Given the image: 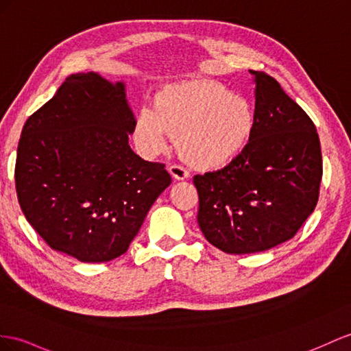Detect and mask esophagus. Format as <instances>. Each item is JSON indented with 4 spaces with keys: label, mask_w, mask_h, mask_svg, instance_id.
<instances>
[{
    "label": "esophagus",
    "mask_w": 351,
    "mask_h": 351,
    "mask_svg": "<svg viewBox=\"0 0 351 351\" xmlns=\"http://www.w3.org/2000/svg\"><path fill=\"white\" fill-rule=\"evenodd\" d=\"M169 173L172 175L175 179H178V181H182V179H186L188 176H190L188 170L184 169L182 166H179V165L169 166Z\"/></svg>",
    "instance_id": "obj_1"
}]
</instances>
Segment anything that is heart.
<instances>
[{
    "label": "heart",
    "instance_id": "1",
    "mask_svg": "<svg viewBox=\"0 0 351 351\" xmlns=\"http://www.w3.org/2000/svg\"><path fill=\"white\" fill-rule=\"evenodd\" d=\"M255 132L247 99L213 82H191L161 90L156 108L143 106L134 120V141L147 156L165 152L178 138L179 154L195 169L215 170L243 154Z\"/></svg>",
    "mask_w": 351,
    "mask_h": 351
}]
</instances>
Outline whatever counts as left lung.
<instances>
[{"label": "left lung", "instance_id": "1", "mask_svg": "<svg viewBox=\"0 0 351 351\" xmlns=\"http://www.w3.org/2000/svg\"><path fill=\"white\" fill-rule=\"evenodd\" d=\"M255 132L243 154L215 172L195 175L206 240L241 255L292 239L316 208L322 151L316 125L277 80L250 71Z\"/></svg>", "mask_w": 351, "mask_h": 351}]
</instances>
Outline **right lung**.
I'll return each mask as SVG.
<instances>
[{"mask_svg": "<svg viewBox=\"0 0 351 351\" xmlns=\"http://www.w3.org/2000/svg\"><path fill=\"white\" fill-rule=\"evenodd\" d=\"M134 115L121 82L69 75L26 120L17 147V200L58 252L106 263L129 249L151 206L172 182L165 165L129 145Z\"/></svg>", "mask_w": 351, "mask_h": 351, "instance_id": "add662e5", "label": "right lung"}]
</instances>
